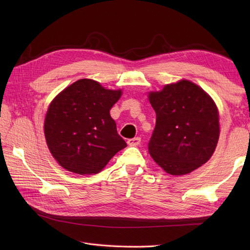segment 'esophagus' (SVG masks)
<instances>
[{
    "instance_id": "1",
    "label": "esophagus",
    "mask_w": 250,
    "mask_h": 250,
    "mask_svg": "<svg viewBox=\"0 0 250 250\" xmlns=\"http://www.w3.org/2000/svg\"><path fill=\"white\" fill-rule=\"evenodd\" d=\"M128 145L129 146H139L141 144V138H134V139H130L127 141Z\"/></svg>"
}]
</instances>
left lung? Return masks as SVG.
Segmentation results:
<instances>
[{"label": "left lung", "mask_w": 250, "mask_h": 250, "mask_svg": "<svg viewBox=\"0 0 250 250\" xmlns=\"http://www.w3.org/2000/svg\"><path fill=\"white\" fill-rule=\"evenodd\" d=\"M149 101L156 113L148 143L154 162L172 175H185L206 164L220 132L211 98L195 83L181 80L150 93Z\"/></svg>", "instance_id": "1"}]
</instances>
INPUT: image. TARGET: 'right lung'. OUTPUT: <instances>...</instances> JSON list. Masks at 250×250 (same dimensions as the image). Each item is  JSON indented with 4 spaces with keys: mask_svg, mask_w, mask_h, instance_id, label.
Returning <instances> with one entry per match:
<instances>
[{
    "mask_svg": "<svg viewBox=\"0 0 250 250\" xmlns=\"http://www.w3.org/2000/svg\"><path fill=\"white\" fill-rule=\"evenodd\" d=\"M122 92L80 79L50 104L44 137L52 155L67 171L85 175L99 173L110 158L127 146L109 110Z\"/></svg>",
    "mask_w": 250,
    "mask_h": 250,
    "instance_id": "right-lung-1",
    "label": "right lung"
}]
</instances>
